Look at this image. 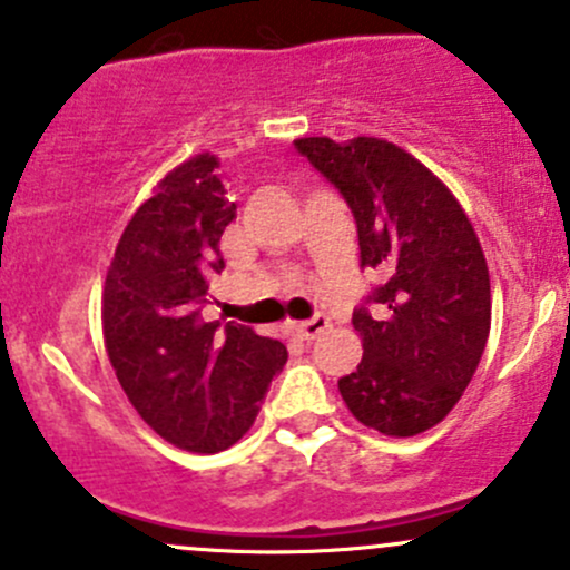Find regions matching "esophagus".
I'll list each match as a JSON object with an SVG mask.
<instances>
[{"label":"esophagus","instance_id":"esophagus-1","mask_svg":"<svg viewBox=\"0 0 570 570\" xmlns=\"http://www.w3.org/2000/svg\"><path fill=\"white\" fill-rule=\"evenodd\" d=\"M327 327H331V320H327L325 314H316V316H311L308 322H297V325H292V333L303 341H314V338H320Z\"/></svg>","mask_w":570,"mask_h":570}]
</instances>
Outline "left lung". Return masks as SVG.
Wrapping results in <instances>:
<instances>
[{"label":"left lung","instance_id":"1","mask_svg":"<svg viewBox=\"0 0 570 570\" xmlns=\"http://www.w3.org/2000/svg\"><path fill=\"white\" fill-rule=\"evenodd\" d=\"M295 149L344 196L361 267L382 278L352 314L363 361L338 391L363 426L421 434L456 406L487 350L491 289L475 229L451 190L391 141L311 136Z\"/></svg>","mask_w":570,"mask_h":570}]
</instances>
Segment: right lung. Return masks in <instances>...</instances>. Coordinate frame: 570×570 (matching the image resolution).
Returning a JSON list of instances; mask_svg holds the SVG:
<instances>
[{
    "label": "right lung",
    "mask_w": 570,
    "mask_h": 570,
    "mask_svg": "<svg viewBox=\"0 0 570 570\" xmlns=\"http://www.w3.org/2000/svg\"><path fill=\"white\" fill-rule=\"evenodd\" d=\"M235 215L218 160L196 155L136 209L106 275L104 338L119 385L147 426L194 453L235 445L286 363L281 341L202 320Z\"/></svg>",
    "instance_id": "obj_1"
}]
</instances>
